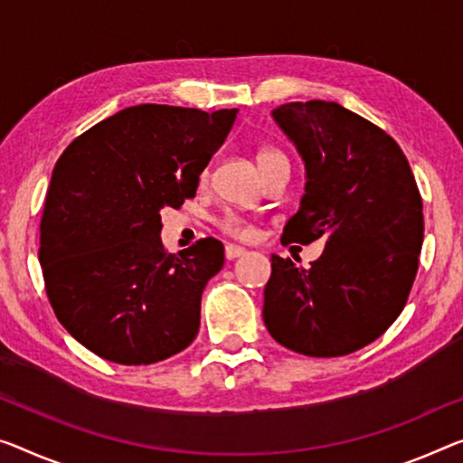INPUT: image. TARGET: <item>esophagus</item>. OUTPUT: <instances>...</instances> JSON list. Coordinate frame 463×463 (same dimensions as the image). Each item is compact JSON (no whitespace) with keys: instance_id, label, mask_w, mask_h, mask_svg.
<instances>
[{"instance_id":"34e87169","label":"esophagus","mask_w":463,"mask_h":463,"mask_svg":"<svg viewBox=\"0 0 463 463\" xmlns=\"http://www.w3.org/2000/svg\"><path fill=\"white\" fill-rule=\"evenodd\" d=\"M244 254H246V248L236 246V244H227L225 246V259L227 260H236V259H240V256H244Z\"/></svg>"}]
</instances>
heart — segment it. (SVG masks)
<instances>
[{
  "label": "heart",
  "mask_w": 463,
  "mask_h": 463,
  "mask_svg": "<svg viewBox=\"0 0 463 463\" xmlns=\"http://www.w3.org/2000/svg\"><path fill=\"white\" fill-rule=\"evenodd\" d=\"M256 159H259V165L262 172H265L267 167H271L277 161H288L286 155H283L281 151H275V148H262ZM203 175H207V174H203ZM217 225H219V230L230 233V236H233V238L246 240L252 236V225L248 223V219H244L233 211L223 213V215L217 219Z\"/></svg>",
  "instance_id": "1"
}]
</instances>
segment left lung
<instances>
[{"label":"left lung","instance_id":"obj_1","mask_svg":"<svg viewBox=\"0 0 463 463\" xmlns=\"http://www.w3.org/2000/svg\"><path fill=\"white\" fill-rule=\"evenodd\" d=\"M306 163L281 244L326 240L308 269L273 256L262 318L291 352L337 358L373 344L408 302L424 236L422 196L400 145L333 101L273 111Z\"/></svg>","mask_w":463,"mask_h":463}]
</instances>
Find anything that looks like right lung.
Masks as SVG:
<instances>
[{"label": "right lung", "mask_w": 463, "mask_h": 463, "mask_svg": "<svg viewBox=\"0 0 463 463\" xmlns=\"http://www.w3.org/2000/svg\"><path fill=\"white\" fill-rule=\"evenodd\" d=\"M236 113L134 105L76 137L55 163L39 262L55 317L92 354L146 366L194 341L223 244L201 238L167 254L161 209L194 198Z\"/></svg>", "instance_id": "add662e5"}]
</instances>
